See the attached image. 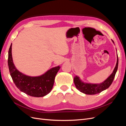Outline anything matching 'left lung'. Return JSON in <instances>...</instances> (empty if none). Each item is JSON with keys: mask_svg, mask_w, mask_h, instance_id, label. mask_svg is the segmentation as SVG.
<instances>
[{"mask_svg": "<svg viewBox=\"0 0 126 126\" xmlns=\"http://www.w3.org/2000/svg\"><path fill=\"white\" fill-rule=\"evenodd\" d=\"M112 42L114 44V42L113 41ZM118 57L117 55V63L112 74L105 81L100 83H91L83 82L79 77L76 76L74 78V81L76 88L80 92L86 94H95L100 93L102 91L108 88L111 85L118 69Z\"/></svg>", "mask_w": 126, "mask_h": 126, "instance_id": "1", "label": "left lung"}]
</instances>
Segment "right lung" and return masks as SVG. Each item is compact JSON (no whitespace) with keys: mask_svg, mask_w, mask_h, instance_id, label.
Here are the masks:
<instances>
[{"mask_svg":"<svg viewBox=\"0 0 126 126\" xmlns=\"http://www.w3.org/2000/svg\"><path fill=\"white\" fill-rule=\"evenodd\" d=\"M11 43L8 51V64L10 74L15 85L22 92L35 97H44L50 92L55 78L60 68L58 66L49 69L38 76H29L19 71L13 62Z\"/></svg>","mask_w":126,"mask_h":126,"instance_id":"1","label":"right lung"}]
</instances>
